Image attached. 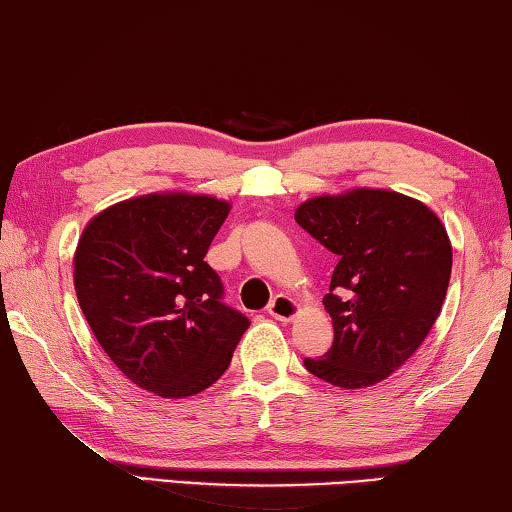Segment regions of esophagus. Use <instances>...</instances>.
<instances>
[{
  "label": "esophagus",
  "instance_id": "1",
  "mask_svg": "<svg viewBox=\"0 0 512 512\" xmlns=\"http://www.w3.org/2000/svg\"><path fill=\"white\" fill-rule=\"evenodd\" d=\"M267 313H270L274 320H279V322H292V320H297L299 306L295 299H290L286 295H276L270 308H267Z\"/></svg>",
  "mask_w": 512,
  "mask_h": 512
}]
</instances>
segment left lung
<instances>
[{"label":"left lung","instance_id":"1","mask_svg":"<svg viewBox=\"0 0 512 512\" xmlns=\"http://www.w3.org/2000/svg\"><path fill=\"white\" fill-rule=\"evenodd\" d=\"M295 220L338 256L322 299L333 345L304 358L306 370L345 390L388 379L442 311L451 276L445 224L422 201L381 188L313 197Z\"/></svg>","mask_w":512,"mask_h":512}]
</instances>
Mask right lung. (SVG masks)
I'll list each match as a JSON object with an SVG mask.
<instances>
[{"mask_svg":"<svg viewBox=\"0 0 512 512\" xmlns=\"http://www.w3.org/2000/svg\"><path fill=\"white\" fill-rule=\"evenodd\" d=\"M229 211L188 192L133 197L92 217L74 251V290L97 342L158 397L213 385L249 326L204 261Z\"/></svg>","mask_w":512,"mask_h":512,"instance_id":"add662e5","label":"right lung"}]
</instances>
